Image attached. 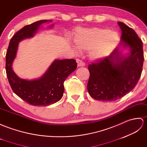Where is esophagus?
Masks as SVG:
<instances>
[{
	"label": "esophagus",
	"instance_id": "1",
	"mask_svg": "<svg viewBox=\"0 0 147 147\" xmlns=\"http://www.w3.org/2000/svg\"><path fill=\"white\" fill-rule=\"evenodd\" d=\"M85 66V63L82 60H80L79 63H78V67H84Z\"/></svg>",
	"mask_w": 147,
	"mask_h": 147
}]
</instances>
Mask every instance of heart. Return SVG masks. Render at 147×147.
Masks as SVG:
<instances>
[{"mask_svg":"<svg viewBox=\"0 0 147 147\" xmlns=\"http://www.w3.org/2000/svg\"><path fill=\"white\" fill-rule=\"evenodd\" d=\"M74 41L80 50H89L92 59L99 60L114 51L119 41V35L117 31L106 28L80 29L77 31Z\"/></svg>","mask_w":147,"mask_h":147,"instance_id":"1","label":"heart"}]
</instances>
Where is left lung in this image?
Returning <instances> with one entry per match:
<instances>
[{
	"mask_svg": "<svg viewBox=\"0 0 147 147\" xmlns=\"http://www.w3.org/2000/svg\"><path fill=\"white\" fill-rule=\"evenodd\" d=\"M123 45L129 47L131 53L121 58L118 48L109 56L97 60L88 66L90 76L87 90L94 99L113 101L132 90L141 77L144 61L143 43L131 28L118 22Z\"/></svg>",
	"mask_w": 147,
	"mask_h": 147,
	"instance_id": "left-lung-1",
	"label": "left lung"
}]
</instances>
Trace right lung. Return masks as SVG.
<instances>
[{
  "label": "right lung",
  "instance_id": "obj_1",
  "mask_svg": "<svg viewBox=\"0 0 147 147\" xmlns=\"http://www.w3.org/2000/svg\"><path fill=\"white\" fill-rule=\"evenodd\" d=\"M49 21L41 20L25 26L13 36L5 56L6 74L11 89L25 102L35 106H47L61 99L64 92L63 83L67 77L76 69L74 59L56 60L40 79L26 80L18 77L12 68L19 42L32 37L40 25Z\"/></svg>",
  "mask_w": 147,
  "mask_h": 147
}]
</instances>
